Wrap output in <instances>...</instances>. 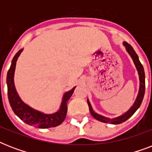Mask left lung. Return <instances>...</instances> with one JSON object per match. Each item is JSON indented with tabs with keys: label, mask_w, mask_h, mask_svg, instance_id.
Returning a JSON list of instances; mask_svg holds the SVG:
<instances>
[{
	"label": "left lung",
	"mask_w": 152,
	"mask_h": 152,
	"mask_svg": "<svg viewBox=\"0 0 152 152\" xmlns=\"http://www.w3.org/2000/svg\"><path fill=\"white\" fill-rule=\"evenodd\" d=\"M123 45L126 49L127 52L129 53V54L130 55V57H132V61L134 62V64L136 68H137V70L138 72V74H139V79H140V88H139V92H138V95H137V97L135 100L134 103L131 107L129 108V110L128 111H126L125 113H123L122 115L118 116L117 118H106L104 116H102L99 113H95V111L93 110L92 107H91V105L90 102L88 99V106H89V110H90L91 114L92 115L93 118H95L96 120L102 121V122L104 123H109V124H113V125H118V124H121V123L124 122L125 121H127L130 117H132L136 111L138 110L140 105H141V102L143 101V99H144V92H145V74H144V67L142 65V64L140 63L139 60V57L137 56V54L136 53L135 50H133L132 46H130L129 44L127 43L126 42H123Z\"/></svg>",
	"instance_id": "8db88e82"
}]
</instances>
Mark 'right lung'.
I'll list each match as a JSON object with an SVG mask.
<instances>
[{
  "mask_svg": "<svg viewBox=\"0 0 152 152\" xmlns=\"http://www.w3.org/2000/svg\"><path fill=\"white\" fill-rule=\"evenodd\" d=\"M23 49H21L16 53L14 56L10 69L7 74V86H8V97L10 106L19 118L23 121L27 125L40 129H47V128L56 127L61 125L65 119L67 113V102L72 95L76 87L72 90L67 91L64 94L62 98L61 103L59 110L53 113H44L27 105L22 101L18 95L14 83V73H15V64L19 56L23 52Z\"/></svg>",
  "mask_w": 152,
  "mask_h": 152,
  "instance_id": "right-lung-1",
  "label": "right lung"
}]
</instances>
